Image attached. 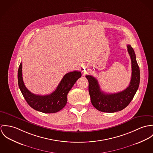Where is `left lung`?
Listing matches in <instances>:
<instances>
[{
  "mask_svg": "<svg viewBox=\"0 0 153 153\" xmlns=\"http://www.w3.org/2000/svg\"><path fill=\"white\" fill-rule=\"evenodd\" d=\"M127 51L131 60V78L129 85L123 91L107 94L102 91L97 80L90 75L85 76L88 81V91L93 105L99 111L114 113L123 110L133 100L138 88L140 79V68L136 60V54L130 45Z\"/></svg>",
  "mask_w": 153,
  "mask_h": 153,
  "instance_id": "left-lung-1",
  "label": "left lung"
}]
</instances>
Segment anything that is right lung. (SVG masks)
Returning <instances> with one entry per match:
<instances>
[{"mask_svg": "<svg viewBox=\"0 0 153 153\" xmlns=\"http://www.w3.org/2000/svg\"><path fill=\"white\" fill-rule=\"evenodd\" d=\"M82 76L80 71L66 74L55 91L50 94L41 96L31 93L25 86L22 77V63L19 65L17 79L19 88L27 104L35 110L44 113H54L61 110L66 104L68 94L76 82Z\"/></svg>", "mask_w": 153, "mask_h": 153, "instance_id": "add662e5", "label": "right lung"}]
</instances>
